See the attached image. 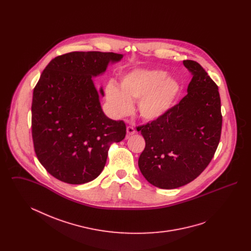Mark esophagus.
<instances>
[{
    "label": "esophagus",
    "mask_w": 251,
    "mask_h": 251,
    "mask_svg": "<svg viewBox=\"0 0 251 251\" xmlns=\"http://www.w3.org/2000/svg\"><path fill=\"white\" fill-rule=\"evenodd\" d=\"M127 133L128 135H132L135 133V129L132 126H128L127 127Z\"/></svg>",
    "instance_id": "esophagus-1"
}]
</instances>
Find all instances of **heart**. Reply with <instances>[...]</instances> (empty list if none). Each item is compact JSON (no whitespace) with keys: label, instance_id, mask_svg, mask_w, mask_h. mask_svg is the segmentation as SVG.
<instances>
[{"label":"heart","instance_id":"obj_1","mask_svg":"<svg viewBox=\"0 0 251 251\" xmlns=\"http://www.w3.org/2000/svg\"><path fill=\"white\" fill-rule=\"evenodd\" d=\"M120 89L113 84L106 87L109 107L116 117L130 113L131 102L138 101V111L145 120H157L173 106L179 92L177 81L167 79L164 71H135L120 82Z\"/></svg>","mask_w":251,"mask_h":251}]
</instances>
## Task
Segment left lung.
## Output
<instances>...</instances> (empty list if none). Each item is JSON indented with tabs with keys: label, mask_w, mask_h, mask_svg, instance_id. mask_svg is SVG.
Returning a JSON list of instances; mask_svg holds the SVG:
<instances>
[{
	"label": "left lung",
	"mask_w": 251,
	"mask_h": 251,
	"mask_svg": "<svg viewBox=\"0 0 251 251\" xmlns=\"http://www.w3.org/2000/svg\"><path fill=\"white\" fill-rule=\"evenodd\" d=\"M193 75L187 95L165 115L138 126L146 146L138 167L156 187L174 189L199 177L215 155L222 129L218 86L196 61L184 60Z\"/></svg>",
	"instance_id": "left-lung-1"
}]
</instances>
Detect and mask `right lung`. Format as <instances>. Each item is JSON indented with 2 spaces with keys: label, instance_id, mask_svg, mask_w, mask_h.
I'll list each match as a JSON object with an SVG mask.
<instances>
[{
  "label": "right lung",
  "instance_id": "1",
  "mask_svg": "<svg viewBox=\"0 0 251 251\" xmlns=\"http://www.w3.org/2000/svg\"><path fill=\"white\" fill-rule=\"evenodd\" d=\"M122 54L72 51L51 60L33 93L32 136L38 161L61 181L82 184L102 171L112 143L126 135L122 120H110L100 107L92 77Z\"/></svg>",
  "mask_w": 251,
  "mask_h": 251
}]
</instances>
